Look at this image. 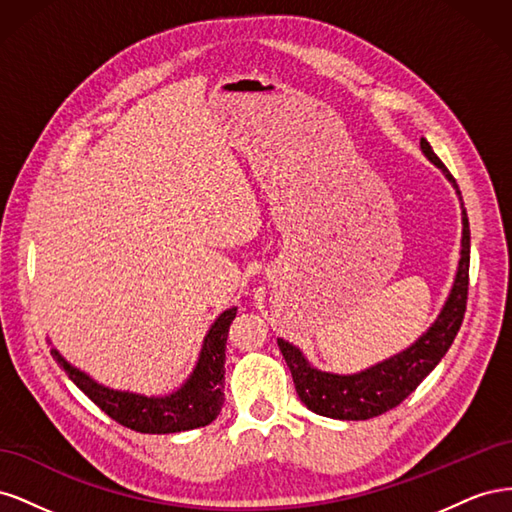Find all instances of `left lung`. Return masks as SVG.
Instances as JSON below:
<instances>
[{"label":"left lung","instance_id":"left-lung-1","mask_svg":"<svg viewBox=\"0 0 512 512\" xmlns=\"http://www.w3.org/2000/svg\"><path fill=\"white\" fill-rule=\"evenodd\" d=\"M421 151L431 164H436L442 170V175L453 185L461 203V250L451 292H448L438 318L429 324V329L416 342L389 356V359L356 371V374L322 371L305 359L301 348L277 337V346L284 354L299 399L320 416L339 418V421H367V418L380 416L399 406L442 361V356L451 348L461 327L463 314H466L470 269L468 213L463 207L457 181L433 153L425 138H421Z\"/></svg>","mask_w":512,"mask_h":512}]
</instances>
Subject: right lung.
<instances>
[{"instance_id": "obj_1", "label": "right lung", "mask_w": 512, "mask_h": 512, "mask_svg": "<svg viewBox=\"0 0 512 512\" xmlns=\"http://www.w3.org/2000/svg\"><path fill=\"white\" fill-rule=\"evenodd\" d=\"M237 307H228L209 327L192 374L166 395H143L104 386L66 361L57 348L53 359L64 367L68 378L119 425L141 433H179L205 427L218 418L224 406L226 337ZM51 344V339H46Z\"/></svg>"}]
</instances>
